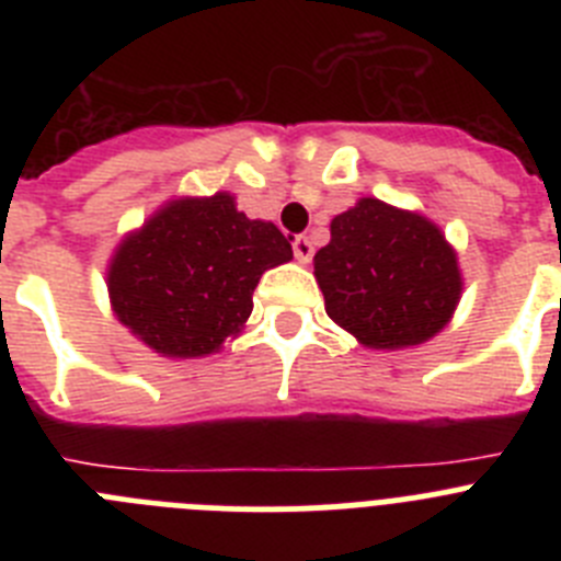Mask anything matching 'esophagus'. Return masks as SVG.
<instances>
[{
  "label": "esophagus",
  "instance_id": "34e87169",
  "mask_svg": "<svg viewBox=\"0 0 561 561\" xmlns=\"http://www.w3.org/2000/svg\"><path fill=\"white\" fill-rule=\"evenodd\" d=\"M291 250H295V257L300 261V264H309L311 255H314V247H311V241L306 236H297L295 244H291Z\"/></svg>",
  "mask_w": 561,
  "mask_h": 561
}]
</instances>
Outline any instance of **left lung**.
<instances>
[{"instance_id":"1","label":"left lung","mask_w":561,"mask_h":561,"mask_svg":"<svg viewBox=\"0 0 561 561\" xmlns=\"http://www.w3.org/2000/svg\"><path fill=\"white\" fill-rule=\"evenodd\" d=\"M325 314L374 351L413 348L449 325L463 295L458 252L427 216L362 196L314 255Z\"/></svg>"}]
</instances>
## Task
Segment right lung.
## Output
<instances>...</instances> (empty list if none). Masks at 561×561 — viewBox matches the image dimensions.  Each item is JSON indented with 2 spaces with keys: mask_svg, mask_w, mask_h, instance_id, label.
Returning <instances> with one entry per match:
<instances>
[{
  "mask_svg": "<svg viewBox=\"0 0 561 561\" xmlns=\"http://www.w3.org/2000/svg\"><path fill=\"white\" fill-rule=\"evenodd\" d=\"M286 261L289 238L247 219L232 193L173 196L114 247L108 304L153 354L199 359L241 334L261 275Z\"/></svg>",
  "mask_w": 561,
  "mask_h": 561,
  "instance_id": "right-lung-1",
  "label": "right lung"
}]
</instances>
